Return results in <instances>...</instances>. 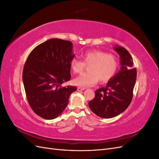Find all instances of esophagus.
<instances>
[{
	"label": "esophagus",
	"instance_id": "obj_1",
	"mask_svg": "<svg viewBox=\"0 0 159 159\" xmlns=\"http://www.w3.org/2000/svg\"><path fill=\"white\" fill-rule=\"evenodd\" d=\"M84 89H85V88H80V87H78V91H83V90H84Z\"/></svg>",
	"mask_w": 159,
	"mask_h": 159
}]
</instances>
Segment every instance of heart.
I'll list each match as a JSON object with an SVG mask.
<instances>
[{
	"label": "heart",
	"mask_w": 159,
	"mask_h": 159,
	"mask_svg": "<svg viewBox=\"0 0 159 159\" xmlns=\"http://www.w3.org/2000/svg\"><path fill=\"white\" fill-rule=\"evenodd\" d=\"M82 60L74 58L71 61L70 67L75 74H80L88 66L85 72L74 80V83L80 87L87 88L94 85L98 80L101 83L107 82L116 74L119 63L117 57L104 52L93 50L85 52Z\"/></svg>",
	"instance_id": "b5f03b06"
}]
</instances>
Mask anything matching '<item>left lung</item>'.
<instances>
[{"label": "left lung", "instance_id": "obj_1", "mask_svg": "<svg viewBox=\"0 0 159 159\" xmlns=\"http://www.w3.org/2000/svg\"><path fill=\"white\" fill-rule=\"evenodd\" d=\"M115 50L120 56L121 70L104 87L95 91L89 107L98 116L109 119L123 113L131 103L137 78V70L133 58L123 47L116 46Z\"/></svg>", "mask_w": 159, "mask_h": 159}]
</instances>
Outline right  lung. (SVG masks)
Here are the masks:
<instances>
[{"label": "right lung", "mask_w": 159, "mask_h": 159, "mask_svg": "<svg viewBox=\"0 0 159 159\" xmlns=\"http://www.w3.org/2000/svg\"><path fill=\"white\" fill-rule=\"evenodd\" d=\"M70 41L52 38L37 46L24 66L22 80L32 109L45 119L64 111L76 86L61 87L70 80V63L75 55Z\"/></svg>", "instance_id": "obj_1"}]
</instances>
